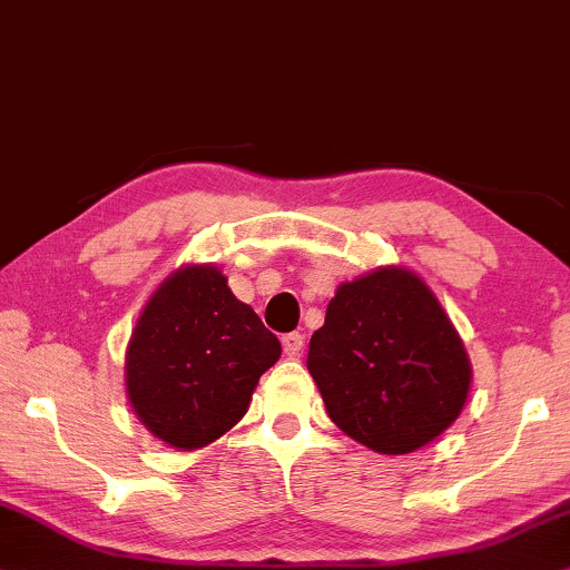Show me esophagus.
<instances>
[{"instance_id": "34e87169", "label": "esophagus", "mask_w": 570, "mask_h": 570, "mask_svg": "<svg viewBox=\"0 0 570 570\" xmlns=\"http://www.w3.org/2000/svg\"><path fill=\"white\" fill-rule=\"evenodd\" d=\"M281 344H284L286 357H299L302 350H305V336L297 334V331H292V334H286L284 338H281Z\"/></svg>"}]
</instances>
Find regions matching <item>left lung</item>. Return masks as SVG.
<instances>
[{"instance_id": "8db88e82", "label": "left lung", "mask_w": 570, "mask_h": 570, "mask_svg": "<svg viewBox=\"0 0 570 570\" xmlns=\"http://www.w3.org/2000/svg\"><path fill=\"white\" fill-rule=\"evenodd\" d=\"M307 371L344 434L379 455H407L458 421L471 360L417 273L384 265L338 284L309 338Z\"/></svg>"}]
</instances>
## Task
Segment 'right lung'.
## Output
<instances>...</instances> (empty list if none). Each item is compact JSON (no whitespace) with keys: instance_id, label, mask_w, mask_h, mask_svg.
Here are the masks:
<instances>
[{"instance_id":"1","label":"right lung","mask_w":570,"mask_h":570,"mask_svg":"<svg viewBox=\"0 0 570 570\" xmlns=\"http://www.w3.org/2000/svg\"><path fill=\"white\" fill-rule=\"evenodd\" d=\"M281 342L210 263L181 265L153 292L126 350V394L160 442L199 450L242 421Z\"/></svg>"}]
</instances>
